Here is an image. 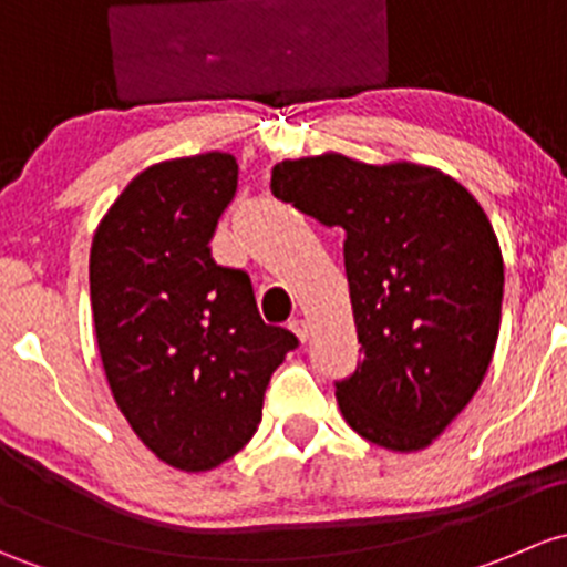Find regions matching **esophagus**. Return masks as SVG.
I'll return each instance as SVG.
<instances>
[{"mask_svg":"<svg viewBox=\"0 0 567 567\" xmlns=\"http://www.w3.org/2000/svg\"><path fill=\"white\" fill-rule=\"evenodd\" d=\"M289 330L295 332V336L300 338V341H308V336H311V327H308L306 319H291Z\"/></svg>","mask_w":567,"mask_h":567,"instance_id":"esophagus-1","label":"esophagus"}]
</instances>
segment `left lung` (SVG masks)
Wrapping results in <instances>:
<instances>
[{"label":"left lung","instance_id":"left-lung-1","mask_svg":"<svg viewBox=\"0 0 567 567\" xmlns=\"http://www.w3.org/2000/svg\"><path fill=\"white\" fill-rule=\"evenodd\" d=\"M270 190L347 235L363 354L336 382L347 423L388 451L431 445L477 393L497 347L505 267L483 207L436 168L343 155L278 163Z\"/></svg>","mask_w":567,"mask_h":567}]
</instances>
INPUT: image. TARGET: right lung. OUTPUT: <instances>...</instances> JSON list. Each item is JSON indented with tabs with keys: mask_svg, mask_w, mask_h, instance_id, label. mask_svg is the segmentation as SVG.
I'll use <instances>...</instances> for the list:
<instances>
[{
	"mask_svg": "<svg viewBox=\"0 0 567 567\" xmlns=\"http://www.w3.org/2000/svg\"><path fill=\"white\" fill-rule=\"evenodd\" d=\"M237 174L224 153L150 166L92 240V319L111 393L138 440L185 472L224 464L256 434L272 371L300 343L261 322L248 272L213 259Z\"/></svg>",
	"mask_w": 567,
	"mask_h": 567,
	"instance_id": "right-lung-1",
	"label": "right lung"
}]
</instances>
